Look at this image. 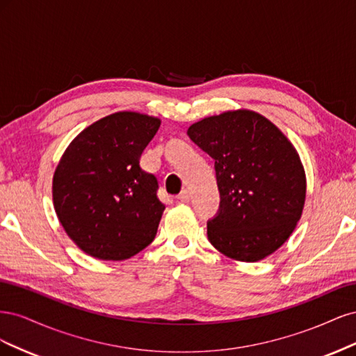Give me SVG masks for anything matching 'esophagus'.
I'll return each mask as SVG.
<instances>
[{
	"mask_svg": "<svg viewBox=\"0 0 356 356\" xmlns=\"http://www.w3.org/2000/svg\"><path fill=\"white\" fill-rule=\"evenodd\" d=\"M177 199L179 200V202H182V203H187V202H190V199H191V195H190V191L188 190H182L179 195L177 196Z\"/></svg>",
	"mask_w": 356,
	"mask_h": 356,
	"instance_id": "34e87169",
	"label": "esophagus"
}]
</instances>
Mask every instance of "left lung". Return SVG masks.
<instances>
[{
  "label": "left lung",
  "mask_w": 356,
  "mask_h": 356,
  "mask_svg": "<svg viewBox=\"0 0 356 356\" xmlns=\"http://www.w3.org/2000/svg\"><path fill=\"white\" fill-rule=\"evenodd\" d=\"M187 135L215 160L221 200L208 221L209 242L238 261L273 254L294 232L305 207L306 175L294 145L250 110L207 117Z\"/></svg>",
  "instance_id": "obj_1"
}]
</instances>
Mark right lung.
<instances>
[{
  "instance_id": "add662e5",
  "label": "right lung",
  "mask_w": 356,
  "mask_h": 356,
  "mask_svg": "<svg viewBox=\"0 0 356 356\" xmlns=\"http://www.w3.org/2000/svg\"><path fill=\"white\" fill-rule=\"evenodd\" d=\"M160 120L120 111L86 127L53 175V204L63 230L99 260H126L154 241L165 204L139 159Z\"/></svg>"
}]
</instances>
